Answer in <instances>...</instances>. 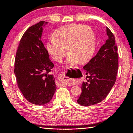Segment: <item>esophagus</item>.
<instances>
[{
    "instance_id": "obj_1",
    "label": "esophagus",
    "mask_w": 133,
    "mask_h": 133,
    "mask_svg": "<svg viewBox=\"0 0 133 133\" xmlns=\"http://www.w3.org/2000/svg\"><path fill=\"white\" fill-rule=\"evenodd\" d=\"M58 79H59L60 83L62 84H69L70 83L72 82V78H70L68 76H67L65 73H62L58 75Z\"/></svg>"
}]
</instances>
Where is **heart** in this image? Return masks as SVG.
<instances>
[{
  "mask_svg": "<svg viewBox=\"0 0 133 133\" xmlns=\"http://www.w3.org/2000/svg\"><path fill=\"white\" fill-rule=\"evenodd\" d=\"M94 47L92 29L87 26L75 24L58 29L46 44L48 53L56 62H61L68 51L67 63L69 64L88 62L93 55Z\"/></svg>",
  "mask_w": 133,
  "mask_h": 133,
  "instance_id": "1",
  "label": "heart"
}]
</instances>
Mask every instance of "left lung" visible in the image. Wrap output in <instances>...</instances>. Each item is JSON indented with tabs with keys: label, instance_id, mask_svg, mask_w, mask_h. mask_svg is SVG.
Instances as JSON below:
<instances>
[{
	"label": "left lung",
	"instance_id": "8db88e82",
	"mask_svg": "<svg viewBox=\"0 0 133 133\" xmlns=\"http://www.w3.org/2000/svg\"><path fill=\"white\" fill-rule=\"evenodd\" d=\"M108 39L96 55L83 67L87 75L77 100L83 106L100 103L106 97L115 84L118 68V55L113 34L106 27Z\"/></svg>",
	"mask_w": 133,
	"mask_h": 133
}]
</instances>
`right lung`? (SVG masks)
Listing matches in <instances>:
<instances>
[{"label": "right lung", "instance_id": "1", "mask_svg": "<svg viewBox=\"0 0 133 133\" xmlns=\"http://www.w3.org/2000/svg\"><path fill=\"white\" fill-rule=\"evenodd\" d=\"M48 23L41 21L25 31L15 58L18 87L26 100L36 105L50 102L57 89L55 78L50 74L54 64L41 40L43 27Z\"/></svg>", "mask_w": 133, "mask_h": 133}]
</instances>
